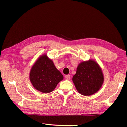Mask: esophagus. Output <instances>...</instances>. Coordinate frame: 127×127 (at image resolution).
Returning <instances> with one entry per match:
<instances>
[{"label":"esophagus","instance_id":"1","mask_svg":"<svg viewBox=\"0 0 127 127\" xmlns=\"http://www.w3.org/2000/svg\"><path fill=\"white\" fill-rule=\"evenodd\" d=\"M65 79H70V75H65Z\"/></svg>","mask_w":127,"mask_h":127}]
</instances>
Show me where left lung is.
<instances>
[{
  "instance_id": "obj_1",
  "label": "left lung",
  "mask_w": 127,
  "mask_h": 127,
  "mask_svg": "<svg viewBox=\"0 0 127 127\" xmlns=\"http://www.w3.org/2000/svg\"><path fill=\"white\" fill-rule=\"evenodd\" d=\"M72 81L79 93L88 96L99 91L104 78L98 64L94 60L90 59L78 64Z\"/></svg>"
}]
</instances>
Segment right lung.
I'll return each instance as SVG.
<instances>
[{
    "label": "right lung",
    "mask_w": 127,
    "mask_h": 127,
    "mask_svg": "<svg viewBox=\"0 0 127 127\" xmlns=\"http://www.w3.org/2000/svg\"><path fill=\"white\" fill-rule=\"evenodd\" d=\"M63 79V76L46 54L38 58L30 72V80L33 87L44 94L52 92Z\"/></svg>",
    "instance_id": "add662e5"
}]
</instances>
